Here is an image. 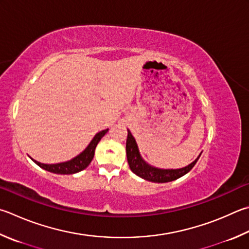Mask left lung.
<instances>
[{
  "instance_id": "8db88e82",
  "label": "left lung",
  "mask_w": 249,
  "mask_h": 249,
  "mask_svg": "<svg viewBox=\"0 0 249 249\" xmlns=\"http://www.w3.org/2000/svg\"><path fill=\"white\" fill-rule=\"evenodd\" d=\"M201 155V153H200ZM200 155L197 157L195 161H193L191 164L182 169H158L148 164L144 161L142 156H140L139 149L137 146V142L135 138L133 137L132 133L127 129V139H126V156H127V161L130 170L133 171V173L138 175L139 178H142L149 182L153 183H168L175 180L179 178H182L183 175L187 174L191 171L194 165L196 164V162L199 159Z\"/></svg>"
}]
</instances>
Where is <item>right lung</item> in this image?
<instances>
[{"mask_svg":"<svg viewBox=\"0 0 249 249\" xmlns=\"http://www.w3.org/2000/svg\"><path fill=\"white\" fill-rule=\"evenodd\" d=\"M107 129L101 130L98 134L94 135V137L92 138L91 142H89V144L86 147L85 150L83 152H80L78 156H76L73 159L66 162H61V163H55V164H44V163H40V162L33 160L36 164L39 165L40 168H42L43 170L52 172V173L55 174H75L78 173V172L85 170L87 166L90 164V162L92 161L93 156H94V150H96V147L98 142H100L101 138L105 136V135L107 133Z\"/></svg>","mask_w":249,"mask_h":249,"instance_id":"1","label":"right lung"}]
</instances>
